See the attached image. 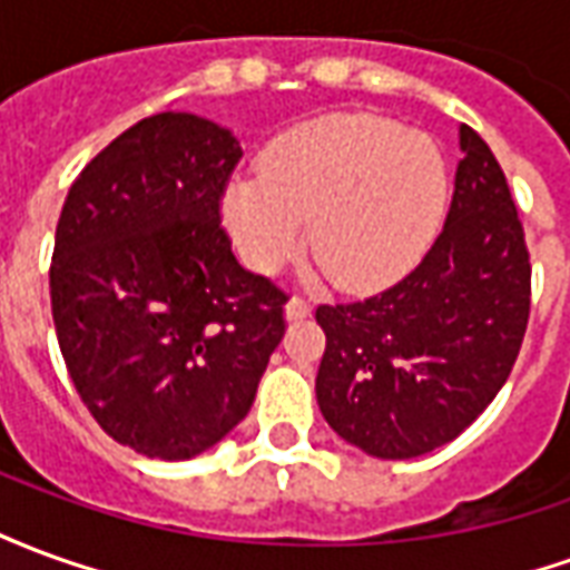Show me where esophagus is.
<instances>
[{
  "instance_id": "34e87169",
  "label": "esophagus",
  "mask_w": 570,
  "mask_h": 570,
  "mask_svg": "<svg viewBox=\"0 0 570 570\" xmlns=\"http://www.w3.org/2000/svg\"><path fill=\"white\" fill-rule=\"evenodd\" d=\"M286 317L289 321H305L311 317V302L305 296H293L286 302Z\"/></svg>"
}]
</instances>
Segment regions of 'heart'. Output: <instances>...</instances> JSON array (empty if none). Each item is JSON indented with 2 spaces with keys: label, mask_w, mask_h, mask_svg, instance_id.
Listing matches in <instances>:
<instances>
[{
  "label": "heart",
  "mask_w": 570,
  "mask_h": 570,
  "mask_svg": "<svg viewBox=\"0 0 570 570\" xmlns=\"http://www.w3.org/2000/svg\"><path fill=\"white\" fill-rule=\"evenodd\" d=\"M449 198L436 142L370 112H338L289 130L259 176L225 191L244 259L274 274L308 240L342 289H375L424 256Z\"/></svg>",
  "instance_id": "b5f03b06"
}]
</instances>
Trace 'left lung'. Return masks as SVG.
<instances>
[{"label":"left lung","mask_w":570,"mask_h":570,"mask_svg":"<svg viewBox=\"0 0 570 570\" xmlns=\"http://www.w3.org/2000/svg\"><path fill=\"white\" fill-rule=\"evenodd\" d=\"M442 232L382 293L321 305L317 403L366 454L403 461L452 442L510 379L531 314V256L501 164L461 125Z\"/></svg>","instance_id":"left-lung-1"}]
</instances>
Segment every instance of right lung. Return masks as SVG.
I'll use <instances>...</instances> for the list:
<instances>
[{"label": "right lung", "mask_w": 570, "mask_h": 570, "mask_svg": "<svg viewBox=\"0 0 570 570\" xmlns=\"http://www.w3.org/2000/svg\"><path fill=\"white\" fill-rule=\"evenodd\" d=\"M240 146L188 112L137 121L94 155L60 210L51 314L97 424L186 461L235 428L286 333L281 286L237 265L223 195Z\"/></svg>", "instance_id": "1"}]
</instances>
